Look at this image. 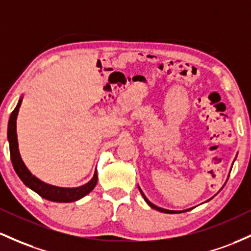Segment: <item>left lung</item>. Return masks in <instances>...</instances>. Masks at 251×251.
Instances as JSON below:
<instances>
[{"instance_id":"1","label":"left lung","mask_w":251,"mask_h":251,"mask_svg":"<svg viewBox=\"0 0 251 251\" xmlns=\"http://www.w3.org/2000/svg\"><path fill=\"white\" fill-rule=\"evenodd\" d=\"M138 188H139L140 194H142V195H143V198H144L145 202H147L148 205L150 206V207H152L153 210H157V211H159V212H163V213H170V214H173V213H181V212H187V211H188V210H183V211H172V210H166V208L158 207V206H156L155 203H152L151 201H149V199H148L147 197H145V194H144V193H143L142 189H140V187H139V186H138Z\"/></svg>"}]
</instances>
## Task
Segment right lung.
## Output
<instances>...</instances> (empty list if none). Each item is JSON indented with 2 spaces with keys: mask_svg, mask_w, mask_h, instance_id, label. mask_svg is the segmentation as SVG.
Listing matches in <instances>:
<instances>
[{
  "mask_svg": "<svg viewBox=\"0 0 251 251\" xmlns=\"http://www.w3.org/2000/svg\"><path fill=\"white\" fill-rule=\"evenodd\" d=\"M21 102H23V96L19 99V102L16 104L15 109L10 114L7 132L8 142H9L10 159H12L14 170H15L16 174L20 177V180L28 188H31L33 192L39 194L41 198L53 202L77 201L81 198L89 194L94 189L96 183H98V172L96 170L94 173V176H93V178L89 182L83 184V186L75 187V188H67V187H57L53 186V184H49L39 180L37 176H34L29 172V169L26 167L23 158H21L20 151H19L18 134H16V119H18V113L19 108L21 106Z\"/></svg>",
  "mask_w": 251,
  "mask_h": 251,
  "instance_id": "add662e5",
  "label": "right lung"
}]
</instances>
